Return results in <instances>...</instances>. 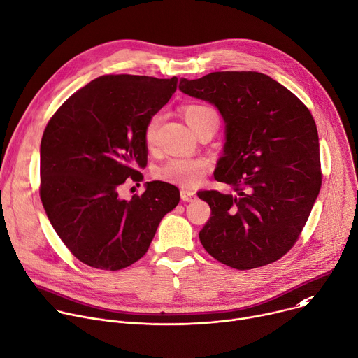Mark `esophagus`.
Instances as JSON below:
<instances>
[{"label":"esophagus","mask_w":358,"mask_h":358,"mask_svg":"<svg viewBox=\"0 0 358 358\" xmlns=\"http://www.w3.org/2000/svg\"><path fill=\"white\" fill-rule=\"evenodd\" d=\"M181 200L182 201H194V200H196V192L182 188L181 189Z\"/></svg>","instance_id":"esophagus-1"}]
</instances>
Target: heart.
I'll list each match as a JSON object with an SVG mask.
<instances>
[{"label": "heart", "instance_id": "heart-1", "mask_svg": "<svg viewBox=\"0 0 358 358\" xmlns=\"http://www.w3.org/2000/svg\"><path fill=\"white\" fill-rule=\"evenodd\" d=\"M182 117L187 121V124L199 133L204 128H213L214 131L218 127V115L217 113L203 104H188L181 108ZM159 122V115H152L147 121L144 127V143L148 148H152L155 144V136L157 128ZM210 170V162L206 158H171L166 164L158 167L154 173L155 178L177 184L182 188H194L197 187L206 174Z\"/></svg>", "mask_w": 358, "mask_h": 358}]
</instances>
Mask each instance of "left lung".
I'll return each instance as SVG.
<instances>
[{"label": "left lung", "mask_w": 358, "mask_h": 358, "mask_svg": "<svg viewBox=\"0 0 358 358\" xmlns=\"http://www.w3.org/2000/svg\"><path fill=\"white\" fill-rule=\"evenodd\" d=\"M214 104L225 121L214 178L234 194L200 191L211 217L200 231L220 263L251 270L271 264L299 240L321 188L318 134L310 110L284 85L255 71H217L180 81Z\"/></svg>", "instance_id": "8db88e82"}]
</instances>
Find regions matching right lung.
<instances>
[{
    "label": "right lung",
    "instance_id": "add662e5",
    "mask_svg": "<svg viewBox=\"0 0 358 358\" xmlns=\"http://www.w3.org/2000/svg\"><path fill=\"white\" fill-rule=\"evenodd\" d=\"M178 78L103 76L50 118L40 150V197L55 233L81 263L117 271L147 252L158 224L180 201L176 185L147 182L127 201L118 189L147 164L144 127Z\"/></svg>",
    "mask_w": 358,
    "mask_h": 358
}]
</instances>
